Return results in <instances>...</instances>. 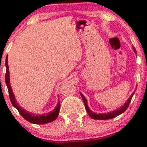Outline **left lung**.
<instances>
[{
  "label": "left lung",
  "mask_w": 147,
  "mask_h": 147,
  "mask_svg": "<svg viewBox=\"0 0 147 147\" xmlns=\"http://www.w3.org/2000/svg\"><path fill=\"white\" fill-rule=\"evenodd\" d=\"M133 50H134V53H137V52H136V50L134 49V47H133ZM134 94V92H133L132 94H131V95L130 96L129 98L128 99L127 102H126V103L124 104L122 107H121L119 108L118 109H117V110H115V111H112V112H107V113H104V114H97V113H94V112H92V111L89 109L88 105H87V100H86V98L84 97V96L83 95L82 93H80V95H81V97H82L83 102H84L86 111H87V112L88 113V115L90 116V117L92 118V119H94L105 120V119H112V118L116 117H117L118 115H121V113H123V112H125L126 109L128 108L129 105V103H130V102H131V98H132Z\"/></svg>",
  "instance_id": "1"
}]
</instances>
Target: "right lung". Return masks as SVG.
<instances>
[{
    "instance_id": "right-lung-1",
    "label": "right lung",
    "mask_w": 147,
    "mask_h": 147,
    "mask_svg": "<svg viewBox=\"0 0 147 147\" xmlns=\"http://www.w3.org/2000/svg\"><path fill=\"white\" fill-rule=\"evenodd\" d=\"M5 67H6V72H5V84H6L8 90V93H9V97L10 102H11L12 105H13L14 107L18 110L19 113L20 114L22 117L26 119L29 122L32 123V124H47V123L51 122V121H54L57 117L60 112V102L57 103V107L53 109V111L49 112V113L44 114L42 115H33L32 113L27 112L25 109H22L21 107L16 102L15 96L13 93V90H12L11 86L10 84V72H9V68H8V55H7L6 59H5Z\"/></svg>"
}]
</instances>
